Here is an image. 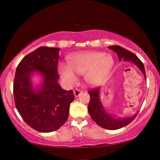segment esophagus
Here are the masks:
<instances>
[{
    "mask_svg": "<svg viewBox=\"0 0 160 160\" xmlns=\"http://www.w3.org/2000/svg\"><path fill=\"white\" fill-rule=\"evenodd\" d=\"M82 93V91L78 89H76L73 90V94L75 95V97H78L80 95V94Z\"/></svg>",
    "mask_w": 160,
    "mask_h": 160,
    "instance_id": "34e87169",
    "label": "esophagus"
}]
</instances>
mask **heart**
I'll return each mask as SVG.
<instances>
[{"label":"heart","instance_id":"heart-1","mask_svg":"<svg viewBox=\"0 0 160 160\" xmlns=\"http://www.w3.org/2000/svg\"><path fill=\"white\" fill-rule=\"evenodd\" d=\"M68 65L60 63L59 71L70 84L77 81L76 73L84 75V80L90 86H98L106 80L114 66L111 54L102 52H82L72 54L68 60Z\"/></svg>","mask_w":160,"mask_h":160}]
</instances>
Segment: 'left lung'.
Returning <instances> with one entry per match:
<instances>
[{
    "mask_svg": "<svg viewBox=\"0 0 160 160\" xmlns=\"http://www.w3.org/2000/svg\"><path fill=\"white\" fill-rule=\"evenodd\" d=\"M108 48L117 54L119 62L123 60L124 62H132L138 68L146 78L145 68H144L143 62L135 54L120 46H111V47H108ZM100 90V88H95L89 92V95H90V100H89L88 106L89 115L93 121L100 127L107 129V130H118L131 123L133 119L136 117L138 113H135L134 116L130 117L117 118L114 115L107 112L100 101L99 95Z\"/></svg>",
    "mask_w": 160,
    "mask_h": 160,
    "instance_id": "left-lung-1",
    "label": "left lung"
}]
</instances>
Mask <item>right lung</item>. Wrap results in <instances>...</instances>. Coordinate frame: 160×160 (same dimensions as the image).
I'll return each mask as SVG.
<instances>
[{"label":"right lung","mask_w":160,"mask_h":160,"mask_svg":"<svg viewBox=\"0 0 160 160\" xmlns=\"http://www.w3.org/2000/svg\"><path fill=\"white\" fill-rule=\"evenodd\" d=\"M59 51L57 47H39L26 55L16 69L15 106L24 121L41 132H53L62 127L75 98L73 90H64L58 84ZM35 73L43 79L37 88L31 82Z\"/></svg>","instance_id":"add662e5"}]
</instances>
